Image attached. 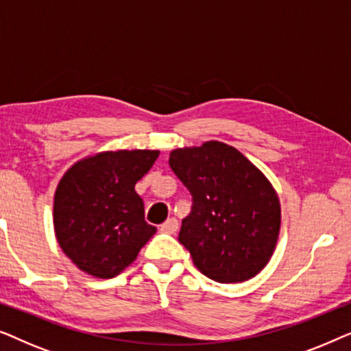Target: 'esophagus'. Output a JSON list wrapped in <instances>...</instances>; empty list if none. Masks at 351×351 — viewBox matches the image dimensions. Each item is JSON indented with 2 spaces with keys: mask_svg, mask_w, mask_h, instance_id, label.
I'll return each instance as SVG.
<instances>
[{
  "mask_svg": "<svg viewBox=\"0 0 351 351\" xmlns=\"http://www.w3.org/2000/svg\"><path fill=\"white\" fill-rule=\"evenodd\" d=\"M177 228H179V222H177L176 219H167L166 222L160 227L162 233H169V234H174L177 232Z\"/></svg>",
  "mask_w": 351,
  "mask_h": 351,
  "instance_id": "esophagus-1",
  "label": "esophagus"
}]
</instances>
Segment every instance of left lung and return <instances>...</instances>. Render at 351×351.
Here are the masks:
<instances>
[{
  "label": "left lung",
  "mask_w": 351,
  "mask_h": 351,
  "mask_svg": "<svg viewBox=\"0 0 351 351\" xmlns=\"http://www.w3.org/2000/svg\"><path fill=\"white\" fill-rule=\"evenodd\" d=\"M169 166L193 196L179 241L217 282H241L270 261L281 206L270 180L237 148L210 141L172 150Z\"/></svg>",
  "instance_id": "1"
}]
</instances>
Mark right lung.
I'll return each instance as SVG.
<instances>
[{"label":"right lung","mask_w":351,"mask_h":351,"mask_svg":"<svg viewBox=\"0 0 351 351\" xmlns=\"http://www.w3.org/2000/svg\"><path fill=\"white\" fill-rule=\"evenodd\" d=\"M158 155V150L102 152L75 162L60 179L54 195L56 238L81 271L114 278L155 234L134 186Z\"/></svg>","instance_id":"right-lung-1"}]
</instances>
